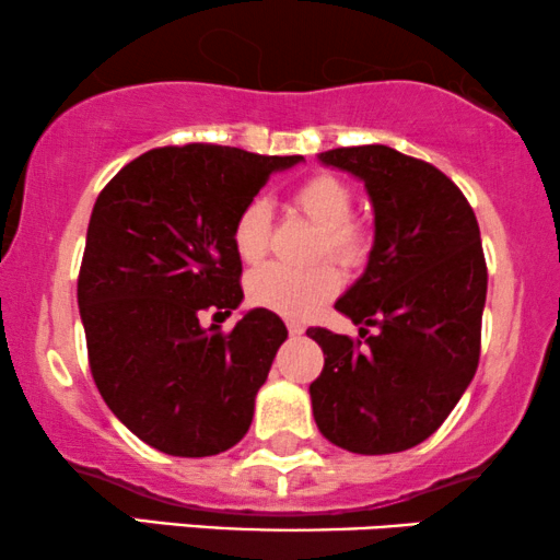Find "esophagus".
Here are the masks:
<instances>
[{
	"label": "esophagus",
	"instance_id": "obj_1",
	"mask_svg": "<svg viewBox=\"0 0 560 560\" xmlns=\"http://www.w3.org/2000/svg\"><path fill=\"white\" fill-rule=\"evenodd\" d=\"M287 328H289V332H292V336H302V332H304V325L296 323V320H289Z\"/></svg>",
	"mask_w": 560,
	"mask_h": 560
}]
</instances>
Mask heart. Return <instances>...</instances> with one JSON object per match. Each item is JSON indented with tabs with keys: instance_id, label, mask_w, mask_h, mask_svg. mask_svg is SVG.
<instances>
[{
	"instance_id": "obj_1",
	"label": "heart",
	"mask_w": 560,
	"mask_h": 560,
	"mask_svg": "<svg viewBox=\"0 0 560 560\" xmlns=\"http://www.w3.org/2000/svg\"><path fill=\"white\" fill-rule=\"evenodd\" d=\"M294 207L317 228L313 258H332L341 266L362 264L370 253V230L351 217L353 194L341 178L317 173L294 190ZM271 235V209L264 198L247 201L232 224V245L245 264L266 256ZM341 287L338 271L330 264L289 268L281 264L264 266L247 281V296L258 307L273 310L284 317H310Z\"/></svg>"
}]
</instances>
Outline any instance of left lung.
I'll return each mask as SVG.
<instances>
[{
    "instance_id": "left-lung-1",
    "label": "left lung",
    "mask_w": 560,
    "mask_h": 560,
    "mask_svg": "<svg viewBox=\"0 0 560 560\" xmlns=\"http://www.w3.org/2000/svg\"><path fill=\"white\" fill-rule=\"evenodd\" d=\"M364 180L374 245L362 279L336 302L362 341L325 328V364L310 385L325 439L357 455H390L421 444L468 390L480 359L488 271L478 219L442 170L385 144L317 154Z\"/></svg>"
}]
</instances>
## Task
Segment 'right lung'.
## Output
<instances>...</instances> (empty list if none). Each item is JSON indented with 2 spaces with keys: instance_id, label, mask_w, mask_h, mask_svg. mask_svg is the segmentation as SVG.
I'll return each mask as SVG.
<instances>
[{
  "instance_id": "1",
  "label": "right lung",
  "mask_w": 560,
  "mask_h": 560,
  "mask_svg": "<svg viewBox=\"0 0 560 560\" xmlns=\"http://www.w3.org/2000/svg\"><path fill=\"white\" fill-rule=\"evenodd\" d=\"M300 160L160 147L97 196L77 279L90 372L116 419L165 455H219L250 429L287 325L256 307L222 332L201 328L198 313L240 307L232 224L273 173Z\"/></svg>"
}]
</instances>
